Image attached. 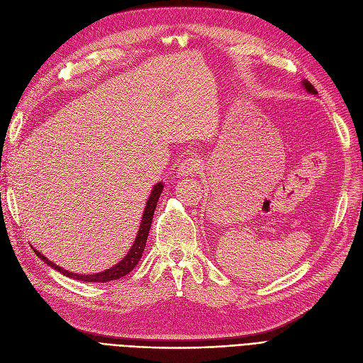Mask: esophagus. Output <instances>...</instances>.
I'll return each mask as SVG.
<instances>
[{
  "mask_svg": "<svg viewBox=\"0 0 363 363\" xmlns=\"http://www.w3.org/2000/svg\"><path fill=\"white\" fill-rule=\"evenodd\" d=\"M200 160L196 159V157H188L182 163H179L178 166V177H193L200 170Z\"/></svg>",
  "mask_w": 363,
  "mask_h": 363,
  "instance_id": "1",
  "label": "esophagus"
}]
</instances>
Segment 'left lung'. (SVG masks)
<instances>
[{"mask_svg": "<svg viewBox=\"0 0 363 363\" xmlns=\"http://www.w3.org/2000/svg\"><path fill=\"white\" fill-rule=\"evenodd\" d=\"M303 84H304V87H306V90H307V91H310V93H313V94H318V90L314 89V86H313L310 82L304 80V82H303Z\"/></svg>", "mask_w": 363, "mask_h": 363, "instance_id": "8db88e82", "label": "left lung"}]
</instances>
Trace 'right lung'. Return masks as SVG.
<instances>
[{
	"label": "right lung",
	"mask_w": 363,
	"mask_h": 363,
	"mask_svg": "<svg viewBox=\"0 0 363 363\" xmlns=\"http://www.w3.org/2000/svg\"><path fill=\"white\" fill-rule=\"evenodd\" d=\"M163 191V184H157L152 191H151V196L147 201V206H145V211H144V216H143V223H140V227H139V231H138V235L135 239V243L132 246V249L129 250L128 257H125L123 261H120L117 265H114L113 269H109L104 273H98V274H75V273H69L67 270L62 269V267L53 264L52 261L47 259L44 255H41L38 250L34 249L35 254L45 262L49 264L52 269H55L56 272L65 274L67 277H71V279H75V280H82V281H96V283H105V281H109V280H116V279H120L125 274H129L136 264L139 262L140 257H143L144 254V249H145V243H147V239H148V233H150V227H151V223H152V216H154V211H155V206H157V201H159V197Z\"/></svg>",
	"instance_id": "1"
}]
</instances>
